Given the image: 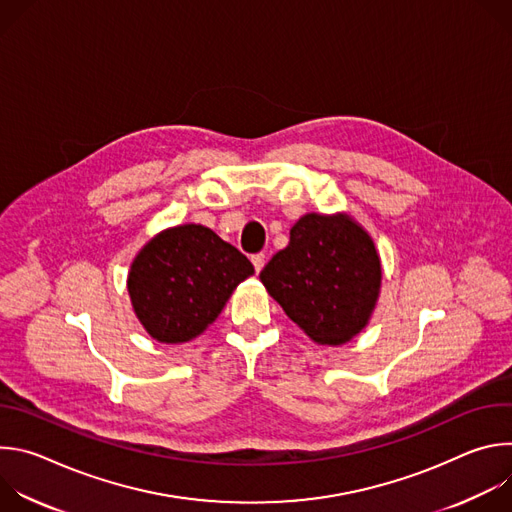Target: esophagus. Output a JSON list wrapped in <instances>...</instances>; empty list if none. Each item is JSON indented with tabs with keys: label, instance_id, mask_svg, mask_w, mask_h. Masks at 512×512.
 I'll list each match as a JSON object with an SVG mask.
<instances>
[{
	"label": "esophagus",
	"instance_id": "obj_1",
	"mask_svg": "<svg viewBox=\"0 0 512 512\" xmlns=\"http://www.w3.org/2000/svg\"><path fill=\"white\" fill-rule=\"evenodd\" d=\"M251 263H253L255 271L259 273V271L263 269V265H265V253H257V255H253V257H251Z\"/></svg>",
	"mask_w": 512,
	"mask_h": 512
}]
</instances>
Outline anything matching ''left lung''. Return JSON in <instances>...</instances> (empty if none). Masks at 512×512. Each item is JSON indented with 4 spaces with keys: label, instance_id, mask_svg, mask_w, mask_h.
<instances>
[{
    "label": "left lung",
    "instance_id": "8db88e82",
    "mask_svg": "<svg viewBox=\"0 0 512 512\" xmlns=\"http://www.w3.org/2000/svg\"><path fill=\"white\" fill-rule=\"evenodd\" d=\"M259 277L314 342L338 346L369 324L383 271L373 239L348 214L310 212Z\"/></svg>",
    "mask_w": 512,
    "mask_h": 512
}]
</instances>
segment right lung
<instances>
[{
    "instance_id": "right-lung-1",
    "label": "right lung",
    "mask_w": 512,
    "mask_h": 512,
    "mask_svg": "<svg viewBox=\"0 0 512 512\" xmlns=\"http://www.w3.org/2000/svg\"><path fill=\"white\" fill-rule=\"evenodd\" d=\"M251 261L202 225L166 229L131 263L127 291L141 326L164 344L202 334L253 275Z\"/></svg>"
}]
</instances>
